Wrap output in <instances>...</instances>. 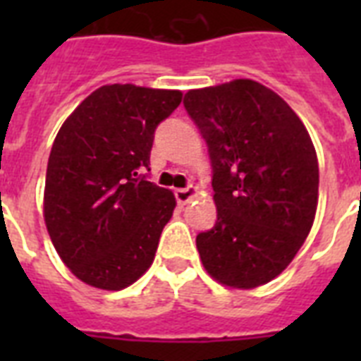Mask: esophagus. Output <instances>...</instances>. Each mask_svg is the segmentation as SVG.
Listing matches in <instances>:
<instances>
[{
	"mask_svg": "<svg viewBox=\"0 0 361 361\" xmlns=\"http://www.w3.org/2000/svg\"><path fill=\"white\" fill-rule=\"evenodd\" d=\"M197 187H183V189H176L174 191V197L176 200H178V204H187L191 198L197 197Z\"/></svg>",
	"mask_w": 361,
	"mask_h": 361,
	"instance_id": "esophagus-1",
	"label": "esophagus"
}]
</instances>
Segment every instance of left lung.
<instances>
[{
    "instance_id": "8db88e82",
    "label": "left lung",
    "mask_w": 361,
    "mask_h": 361,
    "mask_svg": "<svg viewBox=\"0 0 361 361\" xmlns=\"http://www.w3.org/2000/svg\"><path fill=\"white\" fill-rule=\"evenodd\" d=\"M187 114L206 140L217 221L197 236L204 268L234 288L283 271L313 226L319 161L296 112L255 80L191 90Z\"/></svg>"
}]
</instances>
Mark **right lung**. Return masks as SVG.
Segmentation results:
<instances>
[{
    "label": "right lung",
    "instance_id": "obj_1",
    "mask_svg": "<svg viewBox=\"0 0 361 361\" xmlns=\"http://www.w3.org/2000/svg\"><path fill=\"white\" fill-rule=\"evenodd\" d=\"M180 103L178 90L112 84L61 125L48 157L44 223L86 285L121 290L152 266L176 198L146 172L155 129Z\"/></svg>",
    "mask_w": 361,
    "mask_h": 361
}]
</instances>
